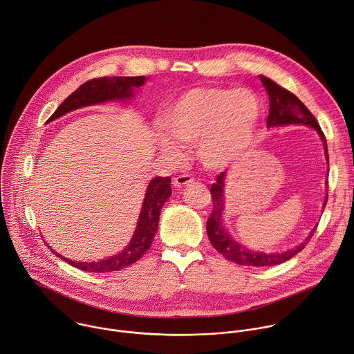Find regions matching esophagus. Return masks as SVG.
<instances>
[{
  "label": "esophagus",
  "mask_w": 354,
  "mask_h": 354,
  "mask_svg": "<svg viewBox=\"0 0 354 354\" xmlns=\"http://www.w3.org/2000/svg\"><path fill=\"white\" fill-rule=\"evenodd\" d=\"M193 180H194V178H193L190 174H182V175L174 178V186L182 187V186H185V185L192 183Z\"/></svg>",
  "instance_id": "1"
}]
</instances>
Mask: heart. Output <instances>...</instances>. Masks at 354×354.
I'll return each mask as SVG.
<instances>
[{"mask_svg":"<svg viewBox=\"0 0 354 354\" xmlns=\"http://www.w3.org/2000/svg\"><path fill=\"white\" fill-rule=\"evenodd\" d=\"M261 115L259 97L248 88L198 87L186 91L161 116V128L169 136L162 150L176 160L180 145L194 147L203 165L221 171L239 161L250 147Z\"/></svg>","mask_w":354,"mask_h":354,"instance_id":"b5f03b06","label":"heart"}]
</instances>
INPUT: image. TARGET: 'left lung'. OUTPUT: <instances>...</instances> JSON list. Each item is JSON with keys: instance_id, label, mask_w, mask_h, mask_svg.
I'll return each instance as SVG.
<instances>
[{"instance_id": "left-lung-1", "label": "left lung", "mask_w": 354, "mask_h": 354, "mask_svg": "<svg viewBox=\"0 0 354 354\" xmlns=\"http://www.w3.org/2000/svg\"><path fill=\"white\" fill-rule=\"evenodd\" d=\"M261 82L267 88L270 95V115L267 118V127H282V125H308L314 128L325 145L326 161L328 158V147L325 136L315 120V116L308 111V108L289 90L279 86L270 77L261 76ZM329 162V161H328ZM223 185H225V172H221L216 176V182L211 186V196H212V212L207 221V234L214 249L221 253L226 260L236 263L239 266H249V267H272L282 264L297 253H300L306 245L308 243L310 238L314 234V227L310 233V236L306 242L300 243L299 246L289 249L286 252L279 253H264V252H254L249 250L248 248L242 246L236 241H233L229 232L226 230L222 219V209H223ZM328 200V196H326ZM325 200V204H326ZM324 204V207H325Z\"/></svg>"}]
</instances>
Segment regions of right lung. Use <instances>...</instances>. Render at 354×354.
Here are the masks:
<instances>
[{
  "label": "right lung",
  "mask_w": 354,
  "mask_h": 354,
  "mask_svg": "<svg viewBox=\"0 0 354 354\" xmlns=\"http://www.w3.org/2000/svg\"><path fill=\"white\" fill-rule=\"evenodd\" d=\"M146 82L145 76H105V77H95L91 80H87L82 86L77 87L69 97L64 100V102L55 109V112L48 118V121H54L57 118L65 115L66 112L84 106L91 105L97 102H104L108 100H125L132 97V87H140ZM172 193L171 189V178H162L157 176L154 178L149 189L146 192V197L143 201L142 212L139 216V222L135 230L133 238L131 243L127 246L125 250H122L120 254L112 256L105 260L93 261V263H79L66 260L65 257L57 254L61 257V260L66 261L75 268H79L82 271L87 272H112L127 268L140 260L145 253L150 249L154 236L157 233L158 221H160V212L164 205V203L169 198Z\"/></svg>",
  "instance_id": "1"
}]
</instances>
